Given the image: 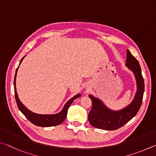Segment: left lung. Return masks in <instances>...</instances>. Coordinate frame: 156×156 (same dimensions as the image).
<instances>
[{"label": "left lung", "mask_w": 156, "mask_h": 156, "mask_svg": "<svg viewBox=\"0 0 156 156\" xmlns=\"http://www.w3.org/2000/svg\"><path fill=\"white\" fill-rule=\"evenodd\" d=\"M125 66L133 73L136 78L137 90L133 99L121 110H112L108 108L99 98L90 94L92 107L88 114V121L92 126L104 130H116L133 119L140 110L144 90V79L138 60L129 50L127 51Z\"/></svg>", "instance_id": "8db88e82"}]
</instances>
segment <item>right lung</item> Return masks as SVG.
Listing matches in <instances>:
<instances>
[{"label": "right lung", "instance_id": "obj_1", "mask_svg": "<svg viewBox=\"0 0 156 156\" xmlns=\"http://www.w3.org/2000/svg\"><path fill=\"white\" fill-rule=\"evenodd\" d=\"M24 56L22 58L21 61L19 64V66L20 65L22 61L24 58ZM18 67L17 68L15 74L14 81H13V86H14V91H15V98L16 101V103L19 108V110L23 113L26 118L29 120V121L32 122L33 124L39 127H53L56 126V125H60L62 122H64V120L66 118L68 110L69 108L70 105L72 104L73 101L77 99V98L81 97L80 94H78L74 96L73 98H71L70 100L65 103V105L63 108L62 110L59 112V113L54 114H40L33 112L30 111L28 108H27L24 104L22 103L20 99H19L18 95L16 91V75H17V72L18 70Z\"/></svg>", "mask_w": 156, "mask_h": 156}]
</instances>
